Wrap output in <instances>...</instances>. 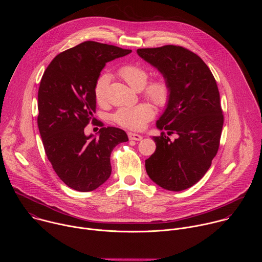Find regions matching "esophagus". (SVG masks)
<instances>
[{
    "label": "esophagus",
    "mask_w": 262,
    "mask_h": 262,
    "mask_svg": "<svg viewBox=\"0 0 262 262\" xmlns=\"http://www.w3.org/2000/svg\"><path fill=\"white\" fill-rule=\"evenodd\" d=\"M127 135H128L129 140H134V141H141V140L143 139V137H142L141 135L136 134V133H132V132H129Z\"/></svg>",
    "instance_id": "34e87169"
}]
</instances>
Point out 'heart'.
<instances>
[{
    "instance_id": "1",
    "label": "heart",
    "mask_w": 262,
    "mask_h": 262,
    "mask_svg": "<svg viewBox=\"0 0 262 262\" xmlns=\"http://www.w3.org/2000/svg\"><path fill=\"white\" fill-rule=\"evenodd\" d=\"M118 74L133 89L138 91L144 88L149 78L148 71L145 68L132 64L120 67ZM108 81L110 77L107 74H101L95 83L94 96L96 101L100 104L105 101ZM169 92V86L164 80L154 81L145 88V94L158 104L166 103ZM154 115L155 112L150 104L140 103L135 106L119 108L114 115V120L121 126L130 129H141L149 120L152 119Z\"/></svg>"
}]
</instances>
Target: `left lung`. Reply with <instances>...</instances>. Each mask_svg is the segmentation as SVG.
Wrapping results in <instances>:
<instances>
[{
	"label": "left lung",
	"instance_id": "1",
	"mask_svg": "<svg viewBox=\"0 0 262 262\" xmlns=\"http://www.w3.org/2000/svg\"><path fill=\"white\" fill-rule=\"evenodd\" d=\"M169 86L166 108L157 121L163 132L154 137L157 149L145 161L148 176L161 188L179 192L197 183L215 157L224 117L220 93L208 66L182 47L139 49ZM175 133L177 139L168 135Z\"/></svg>",
	"mask_w": 262,
	"mask_h": 262
}]
</instances>
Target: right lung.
<instances>
[{"label":"right lung","instance_id":"obj_1","mask_svg":"<svg viewBox=\"0 0 262 262\" xmlns=\"http://www.w3.org/2000/svg\"><path fill=\"white\" fill-rule=\"evenodd\" d=\"M130 53L85 41L56 56L43 73L37 123L55 172L73 190L90 192L104 183L112 172V151L128 141L117 127H101L97 137L86 136L84 129L95 113L94 86L100 71L107 62Z\"/></svg>","mask_w":262,"mask_h":262}]
</instances>
